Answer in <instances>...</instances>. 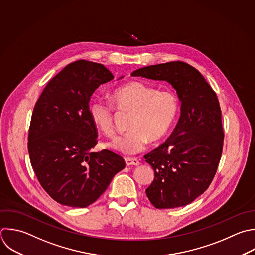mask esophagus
<instances>
[{
  "label": "esophagus",
  "mask_w": 255,
  "mask_h": 255,
  "mask_svg": "<svg viewBox=\"0 0 255 255\" xmlns=\"http://www.w3.org/2000/svg\"><path fill=\"white\" fill-rule=\"evenodd\" d=\"M125 161H126V164L128 166V165H138L139 164V161L138 159L136 158H129V157H126L125 158Z\"/></svg>",
  "instance_id": "obj_1"
}]
</instances>
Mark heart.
Instances as JSON below:
<instances>
[{"label":"heart","instance_id":"b5f03b06","mask_svg":"<svg viewBox=\"0 0 255 255\" xmlns=\"http://www.w3.org/2000/svg\"><path fill=\"white\" fill-rule=\"evenodd\" d=\"M112 102L120 111L131 112L130 129L115 137L107 146L126 155L142 151L148 142L160 141L171 128L178 110L176 95L170 90L156 88L139 81H131L117 88ZM90 118L95 127L104 133L115 132L114 109L103 100H94L89 106Z\"/></svg>","mask_w":255,"mask_h":255}]
</instances>
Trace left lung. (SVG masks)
<instances>
[{
	"label": "left lung",
	"mask_w": 255,
	"mask_h": 255,
	"mask_svg": "<svg viewBox=\"0 0 255 255\" xmlns=\"http://www.w3.org/2000/svg\"><path fill=\"white\" fill-rule=\"evenodd\" d=\"M131 76L164 81L176 91V127L164 143L144 155L154 170L145 192L156 208L186 205L207 189L220 160L224 134L216 95L202 75L183 62L144 67Z\"/></svg>",
	"instance_id": "obj_1"
}]
</instances>
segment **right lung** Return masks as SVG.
Instances as JSON below:
<instances>
[{
    "instance_id": "add662e5",
    "label": "right lung",
    "mask_w": 255,
    "mask_h": 255,
    "mask_svg": "<svg viewBox=\"0 0 255 255\" xmlns=\"http://www.w3.org/2000/svg\"><path fill=\"white\" fill-rule=\"evenodd\" d=\"M113 79L102 64L77 61L48 83L34 108L28 143L31 163L43 188L61 204L87 207L126 166L111 150L92 151L98 135L89 103L94 92Z\"/></svg>"
}]
</instances>
